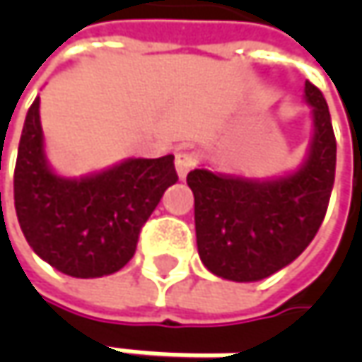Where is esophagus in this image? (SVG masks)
<instances>
[{
  "mask_svg": "<svg viewBox=\"0 0 362 362\" xmlns=\"http://www.w3.org/2000/svg\"><path fill=\"white\" fill-rule=\"evenodd\" d=\"M197 165V153L193 151H187V148H181L175 153V169H177V175L183 179L187 177V173Z\"/></svg>",
  "mask_w": 362,
  "mask_h": 362,
  "instance_id": "obj_1",
  "label": "esophagus"
}]
</instances>
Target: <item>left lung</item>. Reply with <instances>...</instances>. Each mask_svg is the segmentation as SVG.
<instances>
[{"label": "left lung", "instance_id": "8db88e82", "mask_svg": "<svg viewBox=\"0 0 362 362\" xmlns=\"http://www.w3.org/2000/svg\"><path fill=\"white\" fill-rule=\"evenodd\" d=\"M314 136L300 171L274 181L195 169L197 250L205 268L233 282H256L282 270L313 242L327 216L337 169V139L322 92L306 80Z\"/></svg>", "mask_w": 362, "mask_h": 362}]
</instances>
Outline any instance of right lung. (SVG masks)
I'll list each match as a JSON object with an SVG mask.
<instances>
[{
	"label": "right lung",
	"instance_id": "obj_1",
	"mask_svg": "<svg viewBox=\"0 0 362 362\" xmlns=\"http://www.w3.org/2000/svg\"><path fill=\"white\" fill-rule=\"evenodd\" d=\"M173 155L129 159L105 173L62 179L44 159L40 98L23 122L13 202L20 228L37 256L74 278L119 272L134 256L141 230L165 189L177 183Z\"/></svg>",
	"mask_w": 362,
	"mask_h": 362
}]
</instances>
